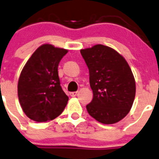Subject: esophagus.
<instances>
[{
    "label": "esophagus",
    "mask_w": 159,
    "mask_h": 159,
    "mask_svg": "<svg viewBox=\"0 0 159 159\" xmlns=\"http://www.w3.org/2000/svg\"><path fill=\"white\" fill-rule=\"evenodd\" d=\"M77 93H78V92H77V91L71 92V93H70V96L71 97H75L77 95Z\"/></svg>",
    "instance_id": "1"
}]
</instances>
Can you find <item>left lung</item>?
<instances>
[{
    "label": "left lung",
    "instance_id": "8db88e82",
    "mask_svg": "<svg viewBox=\"0 0 159 159\" xmlns=\"http://www.w3.org/2000/svg\"><path fill=\"white\" fill-rule=\"evenodd\" d=\"M90 74L93 99L87 105L90 116L114 124L129 112L136 94L134 74L126 60L110 47L96 44L81 49Z\"/></svg>",
    "mask_w": 159,
    "mask_h": 159
}]
</instances>
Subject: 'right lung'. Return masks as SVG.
<instances>
[{
  "label": "right lung",
  "mask_w": 159,
  "mask_h": 159,
  "mask_svg": "<svg viewBox=\"0 0 159 159\" xmlns=\"http://www.w3.org/2000/svg\"><path fill=\"white\" fill-rule=\"evenodd\" d=\"M68 51L44 43L24 66L18 82V97L22 111L32 120H53L66 108L69 98L60 85L58 67Z\"/></svg>",
  "instance_id": "right-lung-1"
}]
</instances>
